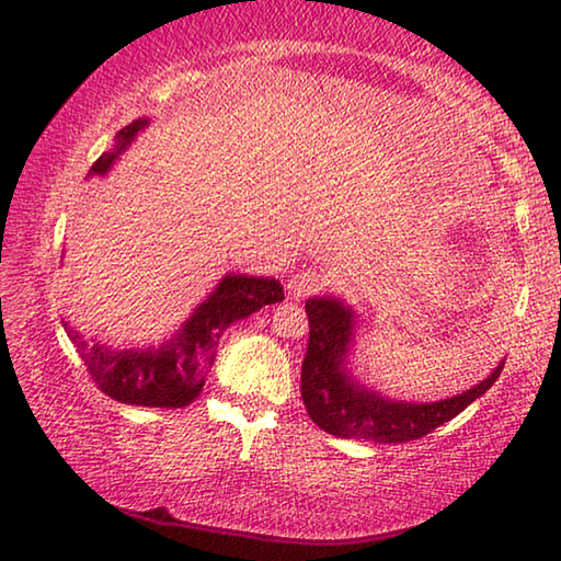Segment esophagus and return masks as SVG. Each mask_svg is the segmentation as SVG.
Instances as JSON below:
<instances>
[{
	"label": "esophagus",
	"mask_w": 561,
	"mask_h": 561,
	"mask_svg": "<svg viewBox=\"0 0 561 561\" xmlns=\"http://www.w3.org/2000/svg\"><path fill=\"white\" fill-rule=\"evenodd\" d=\"M287 289H289L294 299L311 297V294L324 289V277H321V274L314 272V270H299V272L291 274Z\"/></svg>",
	"instance_id": "obj_1"
}]
</instances>
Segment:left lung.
I'll return each mask as SVG.
<instances>
[{"label":"left lung","mask_w":561,"mask_h":561,"mask_svg":"<svg viewBox=\"0 0 561 561\" xmlns=\"http://www.w3.org/2000/svg\"><path fill=\"white\" fill-rule=\"evenodd\" d=\"M309 344L301 360V401L321 431L368 443H405L448 423L497 381L500 364L485 381L438 403L386 401L351 381L344 358L351 344V311L336 299H309Z\"/></svg>","instance_id":"1"}]
</instances>
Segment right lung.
Instances as JSON below:
<instances>
[{"label": "right lung", "mask_w": 561, "mask_h": 561, "mask_svg": "<svg viewBox=\"0 0 561 561\" xmlns=\"http://www.w3.org/2000/svg\"><path fill=\"white\" fill-rule=\"evenodd\" d=\"M148 121H133L118 133V146L113 153H103L91 165V175H103L113 160L126 148L133 136ZM284 299V289L277 279L257 277H225L210 299H205L178 339L160 348L148 351H108L106 346L89 344L73 329L69 339L79 348L83 366L91 374L99 391L111 396L113 401L148 408H185L201 396L213 364L217 341L222 331L237 319H244L254 311Z\"/></svg>", "instance_id": "1"}]
</instances>
